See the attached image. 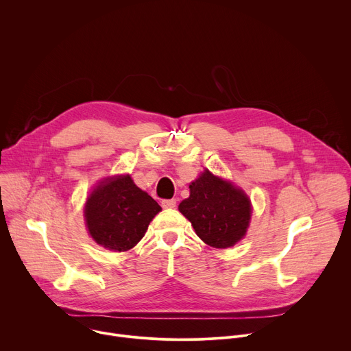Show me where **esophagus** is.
I'll list each match as a JSON object with an SVG mask.
<instances>
[{
	"instance_id": "34e87169",
	"label": "esophagus",
	"mask_w": 351,
	"mask_h": 351,
	"mask_svg": "<svg viewBox=\"0 0 351 351\" xmlns=\"http://www.w3.org/2000/svg\"><path fill=\"white\" fill-rule=\"evenodd\" d=\"M161 206H162L164 208H175V206H176V199H175V198H169V199H162V203H161Z\"/></svg>"
}]
</instances>
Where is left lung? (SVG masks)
Returning a JSON list of instances; mask_svg holds the SVG:
<instances>
[{
	"mask_svg": "<svg viewBox=\"0 0 351 351\" xmlns=\"http://www.w3.org/2000/svg\"><path fill=\"white\" fill-rule=\"evenodd\" d=\"M189 187L190 197L179 204V211L204 243L226 248L245 234L252 206L240 189L214 176L208 169Z\"/></svg>",
	"mask_w": 351,
	"mask_h": 351,
	"instance_id": "obj_1",
	"label": "left lung"
}]
</instances>
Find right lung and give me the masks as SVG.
I'll use <instances>...</instances> for the list:
<instances>
[{"label":"right lung","instance_id":"1","mask_svg":"<svg viewBox=\"0 0 351 351\" xmlns=\"http://www.w3.org/2000/svg\"><path fill=\"white\" fill-rule=\"evenodd\" d=\"M161 211L156 199L140 190L129 175L107 179L90 194L84 207L88 233L103 247L126 252L145 234Z\"/></svg>","mask_w":351,"mask_h":351}]
</instances>
